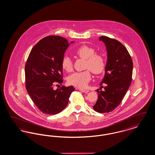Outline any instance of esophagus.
<instances>
[{
	"label": "esophagus",
	"mask_w": 155,
	"mask_h": 155,
	"mask_svg": "<svg viewBox=\"0 0 155 155\" xmlns=\"http://www.w3.org/2000/svg\"><path fill=\"white\" fill-rule=\"evenodd\" d=\"M80 91H81V92H82L86 93V94L88 93L89 92V91L88 90V89H80Z\"/></svg>",
	"instance_id": "1"
}]
</instances>
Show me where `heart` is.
<instances>
[{"label": "heart", "instance_id": "b5f03b06", "mask_svg": "<svg viewBox=\"0 0 155 155\" xmlns=\"http://www.w3.org/2000/svg\"><path fill=\"white\" fill-rule=\"evenodd\" d=\"M77 56L86 60L85 68L89 69L96 75L102 74L106 67V61L104 56L96 53V49L88 45H82L75 52ZM62 68L67 72H70L73 69L71 59L68 56H64L61 60ZM87 70L82 72H77L71 74L68 78V83L79 88L87 87L91 79V72Z\"/></svg>", "mask_w": 155, "mask_h": 155}]
</instances>
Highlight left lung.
I'll list each match as a JSON object with an SVG mask.
<instances>
[{
    "mask_svg": "<svg viewBox=\"0 0 155 155\" xmlns=\"http://www.w3.org/2000/svg\"><path fill=\"white\" fill-rule=\"evenodd\" d=\"M106 45L107 61L105 75L101 83L106 84L97 89L98 99L93 106L95 110L109 113L114 110L122 101L129 88L133 75V63L131 57L125 46L117 40L106 36L100 37Z\"/></svg>",
    "mask_w": 155,
    "mask_h": 155,
    "instance_id": "1",
    "label": "left lung"
}]
</instances>
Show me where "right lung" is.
Listing matches in <instances>:
<instances>
[{"instance_id":"obj_1","label":"right lung","mask_w":155,"mask_h":155,"mask_svg":"<svg viewBox=\"0 0 155 155\" xmlns=\"http://www.w3.org/2000/svg\"><path fill=\"white\" fill-rule=\"evenodd\" d=\"M68 46L64 38L45 37L33 47L25 63V88L37 108L46 114L63 110L74 91L73 86L53 89L55 84L63 83L61 60Z\"/></svg>"}]
</instances>
